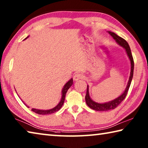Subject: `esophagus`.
Segmentation results:
<instances>
[{
	"label": "esophagus",
	"instance_id": "1",
	"mask_svg": "<svg viewBox=\"0 0 148 148\" xmlns=\"http://www.w3.org/2000/svg\"><path fill=\"white\" fill-rule=\"evenodd\" d=\"M84 77L83 75L82 74H79V73H77L76 74H74V76L73 77V79L74 81H77V80H78L79 79H82Z\"/></svg>",
	"mask_w": 148,
	"mask_h": 148
}]
</instances>
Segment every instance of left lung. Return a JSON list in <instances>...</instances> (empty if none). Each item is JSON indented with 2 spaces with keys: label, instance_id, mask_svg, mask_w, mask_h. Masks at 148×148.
I'll return each mask as SVG.
<instances>
[{
  "label": "left lung",
  "instance_id": "left-lung-1",
  "mask_svg": "<svg viewBox=\"0 0 148 148\" xmlns=\"http://www.w3.org/2000/svg\"><path fill=\"white\" fill-rule=\"evenodd\" d=\"M108 33L111 35L112 37H113V38L116 40L117 44L119 45L120 46L123 47L125 49V51H126L127 56H128L130 61H131V72H130V76H129L128 83H127V87L126 88H125L123 92H122V94L120 95L118 97H117L116 99L112 100V101H110L109 102H104V103H99V102H97L94 101L93 100H92V99L91 98V97H90L89 95V86L87 85V92L86 95V104L87 106H88L89 108H91V109L96 110V111H101V112L108 111V110H110L115 109L123 101L125 98V97L127 96V92H128L130 86H131L132 77H133V72H134V61H133V58H132L131 48H130L129 44L127 43V42L125 40V39L119 36L118 35H117L116 33H114V32H111V31H108Z\"/></svg>",
  "mask_w": 148,
  "mask_h": 148
}]
</instances>
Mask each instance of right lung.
<instances>
[{"instance_id":"right-lung-1","label":"right lung","mask_w":148,"mask_h":148,"mask_svg":"<svg viewBox=\"0 0 148 148\" xmlns=\"http://www.w3.org/2000/svg\"><path fill=\"white\" fill-rule=\"evenodd\" d=\"M29 36H27L25 39H27L28 38ZM73 84V79L71 78L70 79L69 81H68L66 82L65 85L64 86V87H62V91H61V101L59 102V104L57 105L56 106H55L54 108L51 109H49V110H39V109H36V108H32V111L35 112V113L40 114V115H47V114H53L55 113V112H56L59 110L61 108V107L62 105L64 104V99H65V96H66V93L67 91H68V89L70 88V87H71L72 85ZM25 104V103H24ZM26 105V104H25ZM26 106L29 108V106Z\"/></svg>"}]
</instances>
